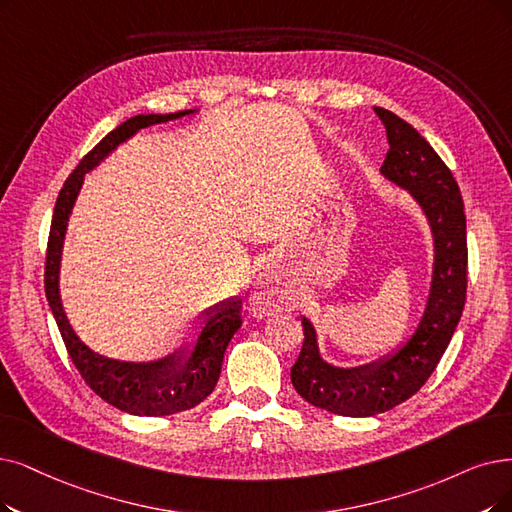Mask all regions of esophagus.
Instances as JSON below:
<instances>
[{
    "instance_id": "obj_1",
    "label": "esophagus",
    "mask_w": 512,
    "mask_h": 512,
    "mask_svg": "<svg viewBox=\"0 0 512 512\" xmlns=\"http://www.w3.org/2000/svg\"><path fill=\"white\" fill-rule=\"evenodd\" d=\"M279 302H281V298H279V294L275 290L271 277L260 275L256 279V283H254L252 292H250V306H252L254 315L262 317V315L273 313L277 306H279Z\"/></svg>"
}]
</instances>
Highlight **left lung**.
<instances>
[{
	"mask_svg": "<svg viewBox=\"0 0 512 512\" xmlns=\"http://www.w3.org/2000/svg\"><path fill=\"white\" fill-rule=\"evenodd\" d=\"M374 111L391 147L380 174L416 199L433 233L435 260L431 290L414 334L372 363H327L313 323L302 317L304 342L292 367V384L311 405L351 418L388 412L420 391L452 340L466 300V216L458 182L416 128L382 107Z\"/></svg>",
	"mask_w": 512,
	"mask_h": 512,
	"instance_id": "left-lung-1",
	"label": "left lung"
}]
</instances>
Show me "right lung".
<instances>
[{"instance_id": "add662e5", "label": "right lung", "mask_w": 512, "mask_h": 512, "mask_svg": "<svg viewBox=\"0 0 512 512\" xmlns=\"http://www.w3.org/2000/svg\"><path fill=\"white\" fill-rule=\"evenodd\" d=\"M195 109L178 111L168 115H136L117 126L102 138L98 145L79 161V166L67 178L60 189L50 239L46 254V298L56 319L60 336L65 340L69 357L73 359L81 378L92 391L105 399L109 405L132 416H170L191 410L206 399L220 378L224 351L241 327V300L227 298L199 315L201 330L193 344L180 346L178 351L157 361H119L98 355L79 340L65 315L63 300H60V260H63V245L67 235V224L79 195L84 176L94 170L98 163L121 142L132 138L138 130L151 128L155 124H166L180 117L193 115Z\"/></svg>"}]
</instances>
